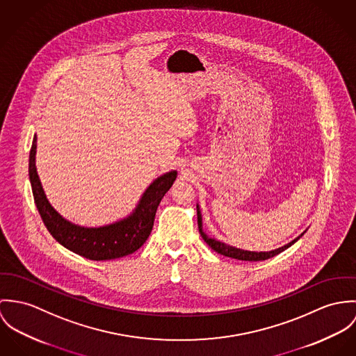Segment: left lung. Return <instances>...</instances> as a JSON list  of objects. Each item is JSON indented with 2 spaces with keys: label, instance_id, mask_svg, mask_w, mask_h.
Here are the masks:
<instances>
[{
  "label": "left lung",
  "instance_id": "obj_1",
  "mask_svg": "<svg viewBox=\"0 0 356 356\" xmlns=\"http://www.w3.org/2000/svg\"><path fill=\"white\" fill-rule=\"evenodd\" d=\"M197 228H199V232H200V236L203 237V240L218 254L224 255V257H229V258H235V259H240V261H265V259H269L272 257H275L277 254L282 252L284 250H286L288 247H291L295 241L299 240V237H296L295 240H292L291 243L285 244L284 247H280L277 250L273 251H269V252H254V251H244V250H240V248H235L232 245H227L218 240H214V238H210V237L206 236L202 231V217H200V211L197 209Z\"/></svg>",
  "mask_w": 356,
  "mask_h": 356
}]
</instances>
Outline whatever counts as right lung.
I'll return each mask as SVG.
<instances>
[{
	"label": "right lung",
	"mask_w": 356,
	"mask_h": 356,
	"mask_svg": "<svg viewBox=\"0 0 356 356\" xmlns=\"http://www.w3.org/2000/svg\"><path fill=\"white\" fill-rule=\"evenodd\" d=\"M37 136L30 150L29 175L40 218L61 245L91 261H109L135 252L150 235L161 199L172 187L177 173L169 172L150 184L136 210L128 218L101 228H83L64 220L47 202L35 168Z\"/></svg>",
	"instance_id": "add662e5"
}]
</instances>
